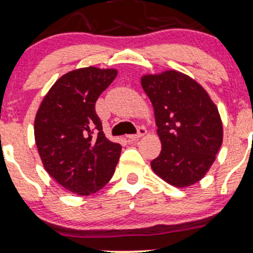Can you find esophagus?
Returning a JSON list of instances; mask_svg holds the SVG:
<instances>
[{"instance_id":"esophagus-1","label":"esophagus","mask_w":253,"mask_h":253,"mask_svg":"<svg viewBox=\"0 0 253 253\" xmlns=\"http://www.w3.org/2000/svg\"><path fill=\"white\" fill-rule=\"evenodd\" d=\"M146 133V129L144 126H138V132L135 133V135H127V141L130 142H135L138 138H141L142 136H144Z\"/></svg>"}]
</instances>
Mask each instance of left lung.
<instances>
[{"label": "left lung", "mask_w": 253, "mask_h": 253, "mask_svg": "<svg viewBox=\"0 0 253 253\" xmlns=\"http://www.w3.org/2000/svg\"><path fill=\"white\" fill-rule=\"evenodd\" d=\"M142 86L155 110L162 151L151 168L177 188L201 180L223 142L219 112L208 92L189 76L169 70L145 75Z\"/></svg>", "instance_id": "1"}]
</instances>
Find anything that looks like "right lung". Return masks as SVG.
<instances>
[{
  "label": "right lung",
  "mask_w": 253,
  "mask_h": 253,
  "mask_svg": "<svg viewBox=\"0 0 253 253\" xmlns=\"http://www.w3.org/2000/svg\"><path fill=\"white\" fill-rule=\"evenodd\" d=\"M115 69L82 68L56 82L36 114L35 141L46 172L76 195L97 192L111 179L122 146L105 137L95 110Z\"/></svg>",
  "instance_id": "add662e5"
}]
</instances>
